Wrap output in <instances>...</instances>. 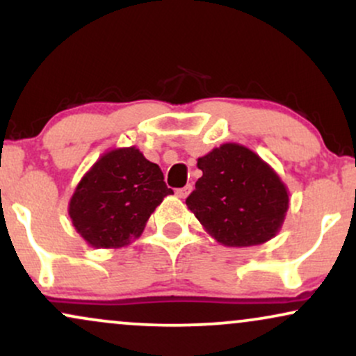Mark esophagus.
Returning <instances> with one entry per match:
<instances>
[{
  "instance_id": "34e87169",
  "label": "esophagus",
  "mask_w": 356,
  "mask_h": 356,
  "mask_svg": "<svg viewBox=\"0 0 356 356\" xmlns=\"http://www.w3.org/2000/svg\"><path fill=\"white\" fill-rule=\"evenodd\" d=\"M191 189H192V186L189 184V186H186V187H182V189L175 191V195H177V197H181V199H186L187 195H189Z\"/></svg>"
}]
</instances>
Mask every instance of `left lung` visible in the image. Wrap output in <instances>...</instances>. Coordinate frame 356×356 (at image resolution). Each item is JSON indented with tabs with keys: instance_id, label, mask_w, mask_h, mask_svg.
Returning <instances> with one entry per match:
<instances>
[{
	"instance_id": "obj_1",
	"label": "left lung",
	"mask_w": 356,
	"mask_h": 356,
	"mask_svg": "<svg viewBox=\"0 0 356 356\" xmlns=\"http://www.w3.org/2000/svg\"><path fill=\"white\" fill-rule=\"evenodd\" d=\"M202 177L186 199L207 234L227 248L273 239L289 207L286 184L268 162L239 144H222L197 159Z\"/></svg>"
}]
</instances>
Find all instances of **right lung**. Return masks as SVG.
I'll return each instance as SVG.
<instances>
[{
  "label": "right lung",
  "mask_w": 356,
  "mask_h": 356,
  "mask_svg": "<svg viewBox=\"0 0 356 356\" xmlns=\"http://www.w3.org/2000/svg\"><path fill=\"white\" fill-rule=\"evenodd\" d=\"M170 194L161 167L137 147H120L100 155L80 179L68 214L88 246L117 249L144 232L150 214Z\"/></svg>",
  "instance_id": "1"
}]
</instances>
